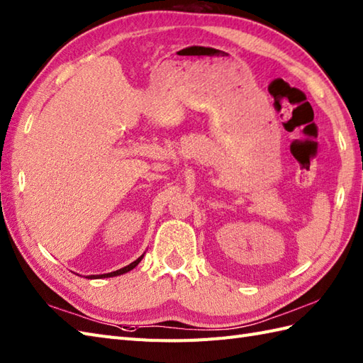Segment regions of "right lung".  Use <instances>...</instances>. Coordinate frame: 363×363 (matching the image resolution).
<instances>
[{"instance_id":"1","label":"right lung","mask_w":363,"mask_h":363,"mask_svg":"<svg viewBox=\"0 0 363 363\" xmlns=\"http://www.w3.org/2000/svg\"><path fill=\"white\" fill-rule=\"evenodd\" d=\"M142 258H143V255H140L136 261H133V263H130L128 266H125V267H122V269H117V271H114V272H109V274H102V275H88L86 278H89V280H92V278H108V277H117V275H123V274H126V272H130L131 269H134L136 267L140 261H142Z\"/></svg>"}]
</instances>
